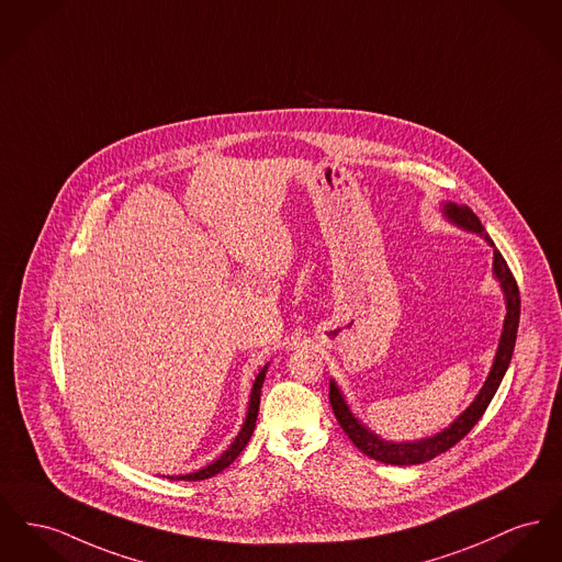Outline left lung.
I'll list each match as a JSON object with an SVG mask.
<instances>
[{
  "label": "left lung",
  "instance_id": "left-lung-1",
  "mask_svg": "<svg viewBox=\"0 0 562 562\" xmlns=\"http://www.w3.org/2000/svg\"><path fill=\"white\" fill-rule=\"evenodd\" d=\"M443 216L450 223H454L457 227H462L467 232L480 233L495 248L491 235L486 233L484 225L480 223V218L471 212V207L457 205V203H443ZM493 273H495L496 280L501 282V289H503V295H505V305H507V314H505V321H503V333H501L498 348H496L495 363L491 367V373H488L482 391L477 393L473 403L462 412L461 416L448 429H443L441 432L432 435V437H427V439H420V441H398V443L386 441V439L378 437L375 432H371L355 418V414L350 412L341 391L330 380L329 401L333 414H335L339 427L352 439V443L369 459L386 462V464H420V462L430 461V459L439 457L441 452L450 450L452 446H457L462 437L473 429L477 425V420L484 416V412L491 405L496 389H498V384H501V380H503V375L509 367V361H512L518 323H520V291H518L516 278L512 276L503 255L496 248Z\"/></svg>",
  "mask_w": 562,
  "mask_h": 562
}]
</instances>
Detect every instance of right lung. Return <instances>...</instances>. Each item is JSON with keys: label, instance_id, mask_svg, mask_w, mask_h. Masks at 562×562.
Segmentation results:
<instances>
[{"label": "right lung", "instance_id": "add662e5", "mask_svg": "<svg viewBox=\"0 0 562 562\" xmlns=\"http://www.w3.org/2000/svg\"><path fill=\"white\" fill-rule=\"evenodd\" d=\"M265 371H267V364L259 371L255 384H252V393H250V403H248V414H246V420L241 425V430L237 432V437L233 439L232 446L221 454V459H216L214 462H210L207 467L199 469L195 473H187V475H171L169 480H184V482H199V480H207L216 473H221L223 469H227L239 454L241 450L246 448V443L250 441L252 437V430L257 427V416H259V403H261V389H263Z\"/></svg>", "mask_w": 562, "mask_h": 562}]
</instances>
